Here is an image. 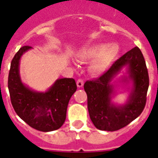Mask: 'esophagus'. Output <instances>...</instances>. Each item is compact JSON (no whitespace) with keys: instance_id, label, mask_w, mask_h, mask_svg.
Wrapping results in <instances>:
<instances>
[{"instance_id":"obj_1","label":"esophagus","mask_w":158,"mask_h":158,"mask_svg":"<svg viewBox=\"0 0 158 158\" xmlns=\"http://www.w3.org/2000/svg\"><path fill=\"white\" fill-rule=\"evenodd\" d=\"M83 80L82 79H79L77 81H76V85L79 88H81V87L83 86Z\"/></svg>"}]
</instances>
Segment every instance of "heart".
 I'll use <instances>...</instances> for the list:
<instances>
[{"instance_id": "obj_1", "label": "heart", "mask_w": 158, "mask_h": 158, "mask_svg": "<svg viewBox=\"0 0 158 158\" xmlns=\"http://www.w3.org/2000/svg\"><path fill=\"white\" fill-rule=\"evenodd\" d=\"M118 49L115 44H95L84 47L76 54L79 61L92 60L89 70L95 74H101L107 70L117 56Z\"/></svg>"}]
</instances>
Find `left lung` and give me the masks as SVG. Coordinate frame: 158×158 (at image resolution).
Returning a JSON list of instances; mask_svg holds the SVG:
<instances>
[{"instance_id": "left-lung-1", "label": "left lung", "mask_w": 158, "mask_h": 158, "mask_svg": "<svg viewBox=\"0 0 158 158\" xmlns=\"http://www.w3.org/2000/svg\"><path fill=\"white\" fill-rule=\"evenodd\" d=\"M125 67L127 76L123 82H132L127 102L117 105L111 99L115 94L113 79ZM149 77L145 60L138 47H134L116 60L111 68L100 77L87 81L84 89L88 98L89 116L95 128L114 131L124 128L138 117L146 104Z\"/></svg>"}]
</instances>
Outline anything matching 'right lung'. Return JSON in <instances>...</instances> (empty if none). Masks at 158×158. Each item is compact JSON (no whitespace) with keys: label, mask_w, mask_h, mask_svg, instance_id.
<instances>
[{"label":"right lung","mask_w":158,"mask_h":158,"mask_svg":"<svg viewBox=\"0 0 158 158\" xmlns=\"http://www.w3.org/2000/svg\"><path fill=\"white\" fill-rule=\"evenodd\" d=\"M32 49L24 46L13 58L8 76L10 101L17 115L33 128L44 132L57 130L63 125L72 95L77 89L73 79H58L46 92H36L22 82L20 60Z\"/></svg>","instance_id":"obj_1"}]
</instances>
